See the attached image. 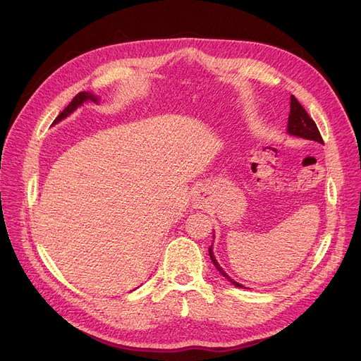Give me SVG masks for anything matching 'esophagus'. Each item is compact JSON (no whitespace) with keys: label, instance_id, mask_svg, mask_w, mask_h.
<instances>
[{"label":"esophagus","instance_id":"obj_1","mask_svg":"<svg viewBox=\"0 0 361 361\" xmlns=\"http://www.w3.org/2000/svg\"><path fill=\"white\" fill-rule=\"evenodd\" d=\"M199 199H200V200H199V202H202V199H203V197H202V195H200V197H199Z\"/></svg>","mask_w":361,"mask_h":361}]
</instances>
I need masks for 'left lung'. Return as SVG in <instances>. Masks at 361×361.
Segmentation results:
<instances>
[{
    "mask_svg": "<svg viewBox=\"0 0 361 361\" xmlns=\"http://www.w3.org/2000/svg\"><path fill=\"white\" fill-rule=\"evenodd\" d=\"M288 133L290 135L300 137L304 140H310V141H318V143L324 145V140L321 137V133L318 126L313 122V118H310V116L307 114V111L304 110L302 105L298 102V99L295 96H290V113H289V120H288ZM209 256L214 262L215 268L221 272V276L227 279V281H231L232 285H235L236 288H244L243 285H239L238 281H235L233 279L228 277L224 269L218 264L214 253H212V245L209 247Z\"/></svg>",
    "mask_w": 361,
    "mask_h": 361,
    "instance_id": "8db88e82",
    "label": "left lung"
}]
</instances>
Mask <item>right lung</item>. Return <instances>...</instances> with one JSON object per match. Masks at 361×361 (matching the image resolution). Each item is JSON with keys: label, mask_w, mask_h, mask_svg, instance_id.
<instances>
[{"label": "right lung", "mask_w": 361, "mask_h": 361, "mask_svg": "<svg viewBox=\"0 0 361 361\" xmlns=\"http://www.w3.org/2000/svg\"><path fill=\"white\" fill-rule=\"evenodd\" d=\"M85 101H93V102H97V97L94 96V94H92V93H89V92H80L78 94H76L73 99H72V102L64 108V110L59 114V117L54 120V123H57V122H60L61 118H64V117H68L72 111H75L76 108H78L82 102H85Z\"/></svg>", "instance_id": "right-lung-1"}]
</instances>
